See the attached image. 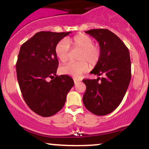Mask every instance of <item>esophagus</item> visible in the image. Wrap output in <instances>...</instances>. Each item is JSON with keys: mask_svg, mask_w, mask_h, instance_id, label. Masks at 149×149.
Listing matches in <instances>:
<instances>
[{"mask_svg": "<svg viewBox=\"0 0 149 149\" xmlns=\"http://www.w3.org/2000/svg\"><path fill=\"white\" fill-rule=\"evenodd\" d=\"M73 80H74L75 84H76V83H78V82L80 81V80L79 79H77V78H74V79H73Z\"/></svg>", "mask_w": 149, "mask_h": 149, "instance_id": "34e87169", "label": "esophagus"}]
</instances>
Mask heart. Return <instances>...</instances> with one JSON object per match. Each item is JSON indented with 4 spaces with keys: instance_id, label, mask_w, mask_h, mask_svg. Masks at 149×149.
Wrapping results in <instances>:
<instances>
[{
    "instance_id": "heart-1",
    "label": "heart",
    "mask_w": 149,
    "mask_h": 149,
    "mask_svg": "<svg viewBox=\"0 0 149 149\" xmlns=\"http://www.w3.org/2000/svg\"><path fill=\"white\" fill-rule=\"evenodd\" d=\"M70 46L73 48L81 49L78 57L80 61L64 65L60 68V72L78 78L88 71L90 68L88 63L94 66L98 62L101 54L100 49L99 46L93 44V40L90 36L78 34L71 38L61 40L56 45V56L61 62H66L69 59Z\"/></svg>"
}]
</instances>
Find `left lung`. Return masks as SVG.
Instances as JSON below:
<instances>
[{"instance_id":"1","label":"left lung","mask_w":149,"mask_h":149,"mask_svg":"<svg viewBox=\"0 0 149 149\" xmlns=\"http://www.w3.org/2000/svg\"><path fill=\"white\" fill-rule=\"evenodd\" d=\"M98 41L100 57L91 74L103 76L84 79L86 90L83 102L88 111L97 116L110 113L119 106L131 80L129 49L115 33L108 29L85 31Z\"/></svg>"}]
</instances>
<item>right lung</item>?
Instances as JSON below:
<instances>
[{
	"label": "right lung",
	"mask_w": 149,
	"mask_h": 149,
	"mask_svg": "<svg viewBox=\"0 0 149 149\" xmlns=\"http://www.w3.org/2000/svg\"><path fill=\"white\" fill-rule=\"evenodd\" d=\"M70 33L38 32L20 47L16 71L22 97L28 107L42 117L62 109L74 85L67 75H56L59 65L56 45Z\"/></svg>",
	"instance_id": "right-lung-1"
}]
</instances>
